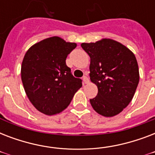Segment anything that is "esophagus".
Masks as SVG:
<instances>
[{"instance_id": "esophagus-1", "label": "esophagus", "mask_w": 155, "mask_h": 155, "mask_svg": "<svg viewBox=\"0 0 155 155\" xmlns=\"http://www.w3.org/2000/svg\"><path fill=\"white\" fill-rule=\"evenodd\" d=\"M83 80H84V84H88L89 83V79L87 78V76L84 75V77H83Z\"/></svg>"}]
</instances>
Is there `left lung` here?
Returning <instances> with one entry per match:
<instances>
[{
	"label": "left lung",
	"mask_w": 155,
	"mask_h": 155,
	"mask_svg": "<svg viewBox=\"0 0 155 155\" xmlns=\"http://www.w3.org/2000/svg\"><path fill=\"white\" fill-rule=\"evenodd\" d=\"M90 56V80L98 87L97 96L90 99L97 113L104 117L117 115L132 101L139 82L137 59L120 42L104 38L82 43Z\"/></svg>",
	"instance_id": "1"
}]
</instances>
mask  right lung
<instances>
[{
	"label": "right lung",
	"mask_w": 155,
	"mask_h": 155,
	"mask_svg": "<svg viewBox=\"0 0 155 155\" xmlns=\"http://www.w3.org/2000/svg\"><path fill=\"white\" fill-rule=\"evenodd\" d=\"M75 47V42L51 37L32 46L24 56L21 69L24 89L33 105L46 115L64 110L82 87V80L74 77L66 64Z\"/></svg>",
	"instance_id": "obj_1"
}]
</instances>
